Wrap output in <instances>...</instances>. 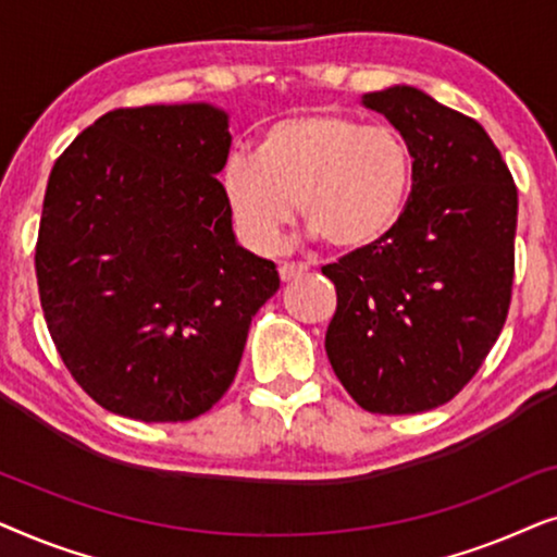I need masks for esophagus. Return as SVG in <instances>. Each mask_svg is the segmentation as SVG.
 Segmentation results:
<instances>
[{"label": "esophagus", "mask_w": 557, "mask_h": 557, "mask_svg": "<svg viewBox=\"0 0 557 557\" xmlns=\"http://www.w3.org/2000/svg\"><path fill=\"white\" fill-rule=\"evenodd\" d=\"M304 273H307V265H304V263H288V261H284V263L278 265V276H281V281H284V284L304 276Z\"/></svg>", "instance_id": "obj_1"}]
</instances>
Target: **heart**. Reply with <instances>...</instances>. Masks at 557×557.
I'll list each match as a JSON object with an SVG mask.
<instances>
[{
    "label": "heart",
    "mask_w": 557,
    "mask_h": 557,
    "mask_svg": "<svg viewBox=\"0 0 557 557\" xmlns=\"http://www.w3.org/2000/svg\"><path fill=\"white\" fill-rule=\"evenodd\" d=\"M413 187V154L393 126L309 111L273 121L256 157L233 154L220 193L240 238L273 253L296 218L339 250L368 248L398 223Z\"/></svg>",
    "instance_id": "heart-1"
}]
</instances>
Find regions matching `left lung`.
Wrapping results in <instances>:
<instances>
[{"mask_svg":"<svg viewBox=\"0 0 557 557\" xmlns=\"http://www.w3.org/2000/svg\"><path fill=\"white\" fill-rule=\"evenodd\" d=\"M413 154L406 210L383 240L322 273L334 375L370 413L444 406L482 368L515 278L517 187L482 124L413 86L364 94Z\"/></svg>","mask_w":557,"mask_h":557,"instance_id":"obj_1","label":"left lung"}]
</instances>
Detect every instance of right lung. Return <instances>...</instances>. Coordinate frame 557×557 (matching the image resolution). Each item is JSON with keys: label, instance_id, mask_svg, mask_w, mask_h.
Instances as JSON below:
<instances>
[{"label": "right lung", "instance_id": "1", "mask_svg": "<svg viewBox=\"0 0 557 557\" xmlns=\"http://www.w3.org/2000/svg\"><path fill=\"white\" fill-rule=\"evenodd\" d=\"M227 113L172 103L103 113L58 157L35 248L65 368L111 413L193 421L238 372L278 271L238 246L215 174Z\"/></svg>", "mask_w": 557, "mask_h": 557}]
</instances>
